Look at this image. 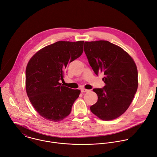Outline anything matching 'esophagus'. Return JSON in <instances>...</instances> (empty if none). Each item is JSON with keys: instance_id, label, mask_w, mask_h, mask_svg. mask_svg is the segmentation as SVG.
<instances>
[{"instance_id": "34e87169", "label": "esophagus", "mask_w": 157, "mask_h": 157, "mask_svg": "<svg viewBox=\"0 0 157 157\" xmlns=\"http://www.w3.org/2000/svg\"><path fill=\"white\" fill-rule=\"evenodd\" d=\"M81 92L82 93H84V92H89V90H87V89H84V88H82V89H81Z\"/></svg>"}]
</instances>
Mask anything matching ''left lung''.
Returning <instances> with one entry per match:
<instances>
[{
	"label": "left lung",
	"mask_w": 157,
	"mask_h": 157,
	"mask_svg": "<svg viewBox=\"0 0 157 157\" xmlns=\"http://www.w3.org/2000/svg\"><path fill=\"white\" fill-rule=\"evenodd\" d=\"M84 52L94 73L105 75L104 87L93 89L98 100L90 109L102 120L116 119L128 110L136 93V65L128 52L107 40L85 42Z\"/></svg>",
	"instance_id": "8db88e82"
}]
</instances>
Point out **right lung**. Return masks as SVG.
Returning a JSON list of instances; mask_svg holds the SVG:
<instances>
[{
	"mask_svg": "<svg viewBox=\"0 0 157 157\" xmlns=\"http://www.w3.org/2000/svg\"><path fill=\"white\" fill-rule=\"evenodd\" d=\"M84 40L58 41L37 51L26 68V91L36 111L47 120L62 121L71 112L81 90L63 86L68 63L83 52Z\"/></svg>",
	"mask_w": 157,
	"mask_h": 157,
	"instance_id": "right-lung-1",
	"label": "right lung"
}]
</instances>
